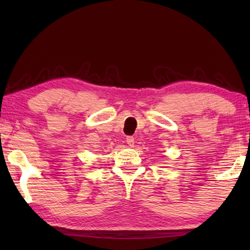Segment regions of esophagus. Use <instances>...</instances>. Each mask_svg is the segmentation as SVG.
<instances>
[{
    "mask_svg": "<svg viewBox=\"0 0 250 250\" xmlns=\"http://www.w3.org/2000/svg\"><path fill=\"white\" fill-rule=\"evenodd\" d=\"M125 142L128 143L129 146H133V145H134V138L133 137H126Z\"/></svg>",
    "mask_w": 250,
    "mask_h": 250,
    "instance_id": "esophagus-1",
    "label": "esophagus"
}]
</instances>
